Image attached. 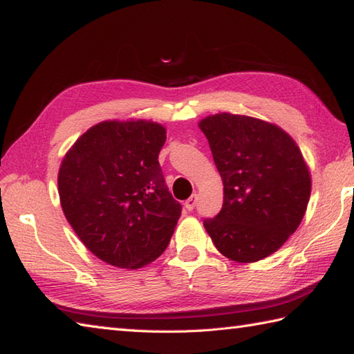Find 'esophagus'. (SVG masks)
I'll use <instances>...</instances> for the list:
<instances>
[{"label": "esophagus", "mask_w": 354, "mask_h": 354, "mask_svg": "<svg viewBox=\"0 0 354 354\" xmlns=\"http://www.w3.org/2000/svg\"><path fill=\"white\" fill-rule=\"evenodd\" d=\"M185 209L189 210V212H192L193 209H195V205H196V195H192L189 199L185 201Z\"/></svg>", "instance_id": "esophagus-1"}]
</instances>
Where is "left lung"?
Returning <instances> with one entry per match:
<instances>
[{
	"instance_id": "left-lung-1",
	"label": "left lung",
	"mask_w": 354,
	"mask_h": 354,
	"mask_svg": "<svg viewBox=\"0 0 354 354\" xmlns=\"http://www.w3.org/2000/svg\"><path fill=\"white\" fill-rule=\"evenodd\" d=\"M223 178L224 203L204 227L228 259L248 264L273 254L306 214L311 175L287 131L258 118L216 113L199 121Z\"/></svg>"
}]
</instances>
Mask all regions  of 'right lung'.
I'll return each mask as SVG.
<instances>
[{
	"label": "right lung",
	"instance_id": "obj_1",
	"mask_svg": "<svg viewBox=\"0 0 354 354\" xmlns=\"http://www.w3.org/2000/svg\"><path fill=\"white\" fill-rule=\"evenodd\" d=\"M165 133L153 121H102L62 158V212L82 244L110 266L135 270L150 264L175 232L181 204L165 185L158 161Z\"/></svg>",
	"mask_w": 354,
	"mask_h": 354
}]
</instances>
